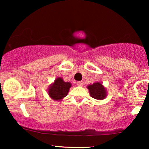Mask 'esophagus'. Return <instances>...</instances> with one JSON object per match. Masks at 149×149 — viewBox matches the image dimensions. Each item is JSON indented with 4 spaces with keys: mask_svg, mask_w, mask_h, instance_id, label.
Returning <instances> with one entry per match:
<instances>
[{
    "mask_svg": "<svg viewBox=\"0 0 149 149\" xmlns=\"http://www.w3.org/2000/svg\"><path fill=\"white\" fill-rule=\"evenodd\" d=\"M77 85H78V86H82V85H83V82H82V81H77Z\"/></svg>",
    "mask_w": 149,
    "mask_h": 149,
    "instance_id": "obj_1",
    "label": "esophagus"
}]
</instances>
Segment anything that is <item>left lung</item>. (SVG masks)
Returning <instances> with one entry per match:
<instances>
[{
	"instance_id": "left-lung-1",
	"label": "left lung",
	"mask_w": 149,
	"mask_h": 149,
	"mask_svg": "<svg viewBox=\"0 0 149 149\" xmlns=\"http://www.w3.org/2000/svg\"><path fill=\"white\" fill-rule=\"evenodd\" d=\"M90 95L94 99L103 100L107 97V89L100 82H95L87 86Z\"/></svg>"
}]
</instances>
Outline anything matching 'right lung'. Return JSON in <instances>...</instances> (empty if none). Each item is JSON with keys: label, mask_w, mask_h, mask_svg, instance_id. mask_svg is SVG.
<instances>
[{"label": "right lung", "mask_w": 149, "mask_h": 149, "mask_svg": "<svg viewBox=\"0 0 149 149\" xmlns=\"http://www.w3.org/2000/svg\"><path fill=\"white\" fill-rule=\"evenodd\" d=\"M71 85L70 83L64 82L62 78L58 77L49 87L48 94L54 100L60 101L66 96Z\"/></svg>", "instance_id": "1"}]
</instances>
